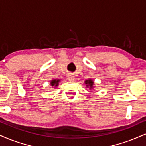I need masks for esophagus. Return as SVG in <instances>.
<instances>
[{
  "mask_svg": "<svg viewBox=\"0 0 146 146\" xmlns=\"http://www.w3.org/2000/svg\"><path fill=\"white\" fill-rule=\"evenodd\" d=\"M68 80H70V81H73V80H74L75 77H74V76L73 74H70L68 75Z\"/></svg>",
  "mask_w": 146,
  "mask_h": 146,
  "instance_id": "esophagus-1",
  "label": "esophagus"
}]
</instances>
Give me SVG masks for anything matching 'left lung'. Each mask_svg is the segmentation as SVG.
Returning <instances> with one entry per match:
<instances>
[{"label":"left lung","mask_w":146,"mask_h":146,"mask_svg":"<svg viewBox=\"0 0 146 146\" xmlns=\"http://www.w3.org/2000/svg\"><path fill=\"white\" fill-rule=\"evenodd\" d=\"M84 83L86 84V87H89L90 90L93 89V88H94V87H93V84H94V81H93L92 79H91V78L87 79V80H86L85 81H84Z\"/></svg>","instance_id":"1"}]
</instances>
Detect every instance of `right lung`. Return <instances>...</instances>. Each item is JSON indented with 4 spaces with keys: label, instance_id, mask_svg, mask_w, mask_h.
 <instances>
[{
    "label": "right lung",
    "instance_id": "right-lung-1",
    "mask_svg": "<svg viewBox=\"0 0 146 146\" xmlns=\"http://www.w3.org/2000/svg\"><path fill=\"white\" fill-rule=\"evenodd\" d=\"M59 82H60V79H53V80H51L50 84H51V87H54V88H55L59 85Z\"/></svg>",
    "mask_w": 146,
    "mask_h": 146
}]
</instances>
